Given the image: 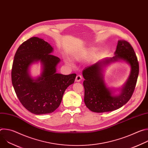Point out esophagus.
<instances>
[{"label":"esophagus","mask_w":148,"mask_h":148,"mask_svg":"<svg viewBox=\"0 0 148 148\" xmlns=\"http://www.w3.org/2000/svg\"><path fill=\"white\" fill-rule=\"evenodd\" d=\"M82 77L81 75H77L75 78V81L76 82H80V81L82 79Z\"/></svg>","instance_id":"obj_1"}]
</instances>
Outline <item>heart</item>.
Returning a JSON list of instances; mask_svg holds the SVG:
<instances>
[{
	"label": "heart",
	"mask_w": 148,
	"mask_h": 148,
	"mask_svg": "<svg viewBox=\"0 0 148 148\" xmlns=\"http://www.w3.org/2000/svg\"><path fill=\"white\" fill-rule=\"evenodd\" d=\"M83 58V56L81 55V54H75L73 56V58L74 60H75V61H81ZM64 62L66 63V64L68 66H73V62H71V61L70 60V58H66L64 60Z\"/></svg>",
	"instance_id": "b5f03b06"
}]
</instances>
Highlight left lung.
<instances>
[{
    "mask_svg": "<svg viewBox=\"0 0 148 148\" xmlns=\"http://www.w3.org/2000/svg\"><path fill=\"white\" fill-rule=\"evenodd\" d=\"M114 54L112 57L87 67L82 71L85 79L83 82L84 102L92 112L100 113L119 109L128 102L134 91L139 74V64L132 47L125 40H118ZM121 60L130 66L128 79L118 89L108 88L104 81V70L112 62ZM116 90L120 92L119 94H115Z\"/></svg>",
    "mask_w": 148,
    "mask_h": 148,
    "instance_id": "obj_1",
    "label": "left lung"
}]
</instances>
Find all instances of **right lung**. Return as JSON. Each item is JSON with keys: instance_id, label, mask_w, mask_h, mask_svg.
Wrapping results in <instances>:
<instances>
[{"instance_id": "right-lung-1", "label": "right lung", "mask_w": 148, "mask_h": 148, "mask_svg": "<svg viewBox=\"0 0 148 148\" xmlns=\"http://www.w3.org/2000/svg\"><path fill=\"white\" fill-rule=\"evenodd\" d=\"M53 47L43 39L33 37L21 45L15 54L12 82L17 97L23 107L36 115L54 112L61 102L67 87L73 84L75 74L57 73L60 59L51 54ZM40 62L42 72L34 78L29 68Z\"/></svg>"}]
</instances>
